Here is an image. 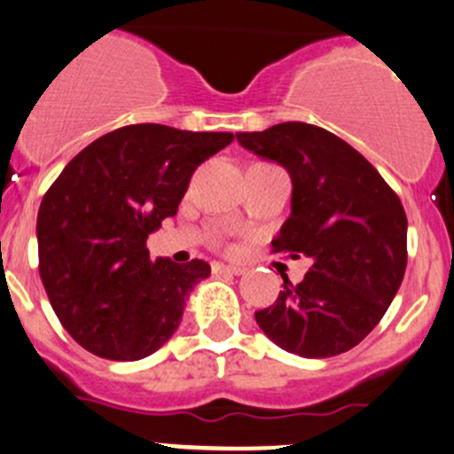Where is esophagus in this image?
Here are the masks:
<instances>
[{"instance_id": "esophagus-1", "label": "esophagus", "mask_w": 454, "mask_h": 454, "mask_svg": "<svg viewBox=\"0 0 454 454\" xmlns=\"http://www.w3.org/2000/svg\"><path fill=\"white\" fill-rule=\"evenodd\" d=\"M247 268L245 266H233V264H221V262H214L212 272L214 275H242Z\"/></svg>"}]
</instances>
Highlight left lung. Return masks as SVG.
Returning a JSON list of instances; mask_svg holds the SVG:
<instances>
[{
  "mask_svg": "<svg viewBox=\"0 0 454 454\" xmlns=\"http://www.w3.org/2000/svg\"><path fill=\"white\" fill-rule=\"evenodd\" d=\"M236 138L290 173L292 214L272 248L311 260L301 284L281 275L284 290L275 305L255 311L257 325L301 357L346 353L379 325L403 284L401 199L359 151L316 125L290 121Z\"/></svg>",
  "mask_w": 454,
  "mask_h": 454,
  "instance_id": "8db88e82",
  "label": "left lung"
}]
</instances>
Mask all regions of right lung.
I'll use <instances>...</instances> for the list:
<instances>
[{"instance_id":"add662e5","label":"right lung","mask_w":454,"mask_h":454,"mask_svg":"<svg viewBox=\"0 0 454 454\" xmlns=\"http://www.w3.org/2000/svg\"><path fill=\"white\" fill-rule=\"evenodd\" d=\"M229 131L158 123L101 136L58 175L38 209V272L58 320L92 355L136 362L182 323L209 264L149 260L147 238L177 214L190 177Z\"/></svg>"}]
</instances>
